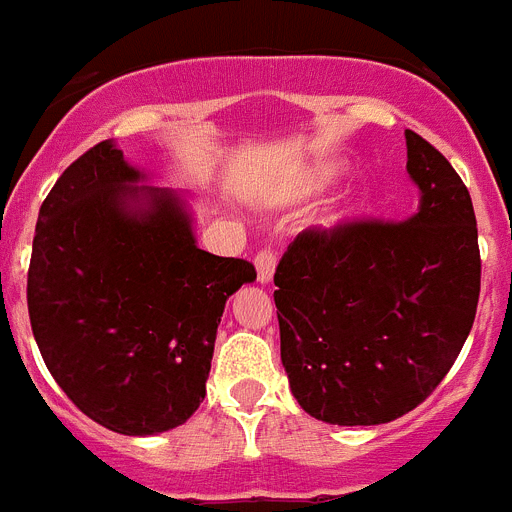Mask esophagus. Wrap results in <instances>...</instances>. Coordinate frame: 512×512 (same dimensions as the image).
Segmentation results:
<instances>
[{
	"instance_id": "esophagus-1",
	"label": "esophagus",
	"mask_w": 512,
	"mask_h": 512,
	"mask_svg": "<svg viewBox=\"0 0 512 512\" xmlns=\"http://www.w3.org/2000/svg\"><path fill=\"white\" fill-rule=\"evenodd\" d=\"M274 269H277L274 251L264 248V251L256 253V279H259V284H269L271 277H274Z\"/></svg>"
}]
</instances>
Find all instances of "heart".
Returning a JSON list of instances; mask_svg holds the SVG:
<instances>
[{"mask_svg": "<svg viewBox=\"0 0 512 512\" xmlns=\"http://www.w3.org/2000/svg\"><path fill=\"white\" fill-rule=\"evenodd\" d=\"M346 174H348L346 161H338V158H323V161H315V164L307 166V169L297 176L295 182L287 184V187L279 189V192H274L271 202H274V205H287V202L310 200V197H318V194L328 192L330 187H336ZM359 207H361L359 197H356V200H348L341 210H336L328 217V225L346 223L348 217H354L356 212H359Z\"/></svg>", "mask_w": 512, "mask_h": 512, "instance_id": "heart-1", "label": "heart"}]
</instances>
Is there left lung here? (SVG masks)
I'll list each match as a JSON object with an SVG mask.
<instances>
[{
	"label": "left lung",
	"instance_id": "8db88e82",
	"mask_svg": "<svg viewBox=\"0 0 512 512\" xmlns=\"http://www.w3.org/2000/svg\"><path fill=\"white\" fill-rule=\"evenodd\" d=\"M418 210L400 223L305 230L274 274L292 395L330 425H379L449 374L479 300L472 197L454 166L405 130Z\"/></svg>",
	"mask_w": 512,
	"mask_h": 512
}]
</instances>
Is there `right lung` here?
<instances>
[{"label":"right lung","instance_id":"add662e5","mask_svg":"<svg viewBox=\"0 0 512 512\" xmlns=\"http://www.w3.org/2000/svg\"><path fill=\"white\" fill-rule=\"evenodd\" d=\"M115 140L63 171L40 205L27 310L48 372L122 436L187 423L205 400L225 302L256 269L202 251L187 194L151 187Z\"/></svg>","mask_w":512,"mask_h":512}]
</instances>
